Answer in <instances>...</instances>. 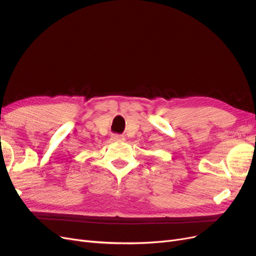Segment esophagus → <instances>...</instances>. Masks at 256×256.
<instances>
[{
    "mask_svg": "<svg viewBox=\"0 0 256 256\" xmlns=\"http://www.w3.org/2000/svg\"><path fill=\"white\" fill-rule=\"evenodd\" d=\"M112 140L116 141V142H122V141L125 140V136H120V134H113L112 136Z\"/></svg>",
    "mask_w": 256,
    "mask_h": 256,
    "instance_id": "obj_1",
    "label": "esophagus"
}]
</instances>
